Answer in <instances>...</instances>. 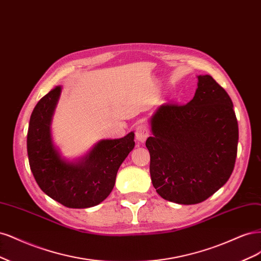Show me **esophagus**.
<instances>
[{"instance_id": "34e87169", "label": "esophagus", "mask_w": 261, "mask_h": 261, "mask_svg": "<svg viewBox=\"0 0 261 261\" xmlns=\"http://www.w3.org/2000/svg\"><path fill=\"white\" fill-rule=\"evenodd\" d=\"M148 137H149V131L147 129V125L144 123L139 124L136 129V139L140 143H144Z\"/></svg>"}]
</instances>
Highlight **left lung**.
Listing matches in <instances>:
<instances>
[{
  "mask_svg": "<svg viewBox=\"0 0 261 261\" xmlns=\"http://www.w3.org/2000/svg\"><path fill=\"white\" fill-rule=\"evenodd\" d=\"M186 105L163 104L150 118L146 140L149 172L164 199L198 204L223 187L234 169L239 124L225 90L209 74L198 75Z\"/></svg>",
  "mask_w": 261,
  "mask_h": 261,
  "instance_id": "obj_1",
  "label": "left lung"
}]
</instances>
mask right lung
<instances>
[{"instance_id":"1","label":"right lung","mask_w":261,"mask_h":261,"mask_svg":"<svg viewBox=\"0 0 261 261\" xmlns=\"http://www.w3.org/2000/svg\"><path fill=\"white\" fill-rule=\"evenodd\" d=\"M62 92L56 87L42 97L31 114L27 152L30 169L40 189L68 208L98 205L114 189L117 171L134 147V133L102 140L78 162H67L54 146L52 117Z\"/></svg>"}]
</instances>
